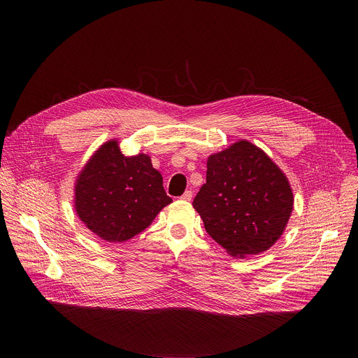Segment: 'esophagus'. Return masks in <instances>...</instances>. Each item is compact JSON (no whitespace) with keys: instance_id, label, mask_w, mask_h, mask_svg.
Listing matches in <instances>:
<instances>
[{"instance_id":"34e87169","label":"esophagus","mask_w":358,"mask_h":358,"mask_svg":"<svg viewBox=\"0 0 358 358\" xmlns=\"http://www.w3.org/2000/svg\"><path fill=\"white\" fill-rule=\"evenodd\" d=\"M192 197H193L192 190H187V192H184V194H182L180 199H181V200H185V201H190Z\"/></svg>"}]
</instances>
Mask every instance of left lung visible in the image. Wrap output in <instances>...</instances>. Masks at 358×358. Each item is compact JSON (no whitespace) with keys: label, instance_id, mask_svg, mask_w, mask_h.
Segmentation results:
<instances>
[{"label":"left lung","instance_id":"left-lung-1","mask_svg":"<svg viewBox=\"0 0 358 358\" xmlns=\"http://www.w3.org/2000/svg\"><path fill=\"white\" fill-rule=\"evenodd\" d=\"M208 232L232 257L273 247L293 210L290 184L259 148L239 141L210 155L193 201Z\"/></svg>","mask_w":358,"mask_h":358}]
</instances>
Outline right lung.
I'll return each instance as SVG.
<instances>
[{
  "mask_svg": "<svg viewBox=\"0 0 358 358\" xmlns=\"http://www.w3.org/2000/svg\"><path fill=\"white\" fill-rule=\"evenodd\" d=\"M171 201L150 158L124 157L116 141L90 158L75 184V210L91 232L108 242L141 234Z\"/></svg>",
  "mask_w": 358,
  "mask_h": 358,
  "instance_id": "1",
  "label": "right lung"
}]
</instances>
